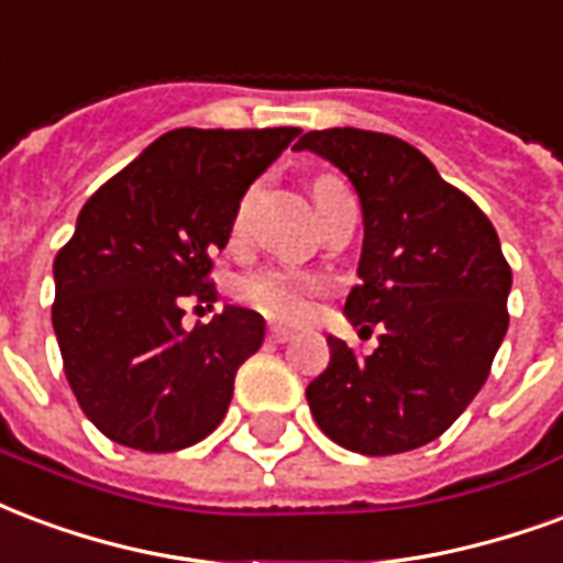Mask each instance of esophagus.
<instances>
[{"label":"esophagus","mask_w":563,"mask_h":563,"mask_svg":"<svg viewBox=\"0 0 563 563\" xmlns=\"http://www.w3.org/2000/svg\"><path fill=\"white\" fill-rule=\"evenodd\" d=\"M266 335H269V342H287L294 335V330H287V327H269Z\"/></svg>","instance_id":"obj_1"}]
</instances>
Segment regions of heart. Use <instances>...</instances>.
<instances>
[{"label":"heart","instance_id":"heart-1","mask_svg":"<svg viewBox=\"0 0 563 563\" xmlns=\"http://www.w3.org/2000/svg\"><path fill=\"white\" fill-rule=\"evenodd\" d=\"M339 186L342 183L335 176H321L314 183V197H323ZM245 212H249V200H242L240 212H236V231H242V224H245ZM314 294H321V278L302 273V269H276V266L240 278V285H236L240 302L273 321H299Z\"/></svg>","mask_w":563,"mask_h":563}]
</instances>
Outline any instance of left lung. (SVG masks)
I'll list each match as a JSON object with an SVG mask.
<instances>
[{
  "label": "left lung",
  "instance_id": "1",
  "mask_svg": "<svg viewBox=\"0 0 563 563\" xmlns=\"http://www.w3.org/2000/svg\"><path fill=\"white\" fill-rule=\"evenodd\" d=\"M360 195V285L344 314L380 327L375 354L330 335V366L306 389L311 417L344 450L408 453L459 420L507 335L512 273L483 209L411 143L363 129L302 134Z\"/></svg>",
  "mask_w": 563,
  "mask_h": 563
}]
</instances>
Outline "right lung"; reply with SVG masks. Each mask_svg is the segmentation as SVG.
Masks as SVG:
<instances>
[{"mask_svg":"<svg viewBox=\"0 0 563 563\" xmlns=\"http://www.w3.org/2000/svg\"><path fill=\"white\" fill-rule=\"evenodd\" d=\"M299 129H176L89 197L56 261L53 330L65 377L101 434L143 453L203 441L228 413L264 318L224 306L183 327V302H216L212 254L242 195Z\"/></svg>","mask_w":563,"mask_h":563,"instance_id":"1","label":"right lung"}]
</instances>
